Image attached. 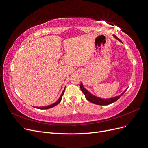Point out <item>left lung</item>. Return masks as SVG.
Returning a JSON list of instances; mask_svg holds the SVG:
<instances>
[{
	"label": "left lung",
	"mask_w": 148,
	"mask_h": 148,
	"mask_svg": "<svg viewBox=\"0 0 148 148\" xmlns=\"http://www.w3.org/2000/svg\"><path fill=\"white\" fill-rule=\"evenodd\" d=\"M113 36L116 39H117L119 42H122V41L120 40L116 36L113 35ZM80 89H81L83 93L85 95V96L87 100L92 103H95V104L99 105V106H107V105L110 104V103H112L114 102L115 101H116L118 99H119L120 97L122 96L124 92L127 90V88L123 92H122V93L121 95H119V96H116L115 97H113L112 98H108V99H102V98H100L99 97L96 96L92 94H91L90 92H89L88 90L84 88L82 83L80 84Z\"/></svg>",
	"instance_id": "obj_1"
}]
</instances>
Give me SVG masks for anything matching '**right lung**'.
I'll list each match as a JSON object with an SVG mask.
<instances>
[{
    "instance_id": "1",
    "label": "right lung",
    "mask_w": 148,
    "mask_h": 148,
    "mask_svg": "<svg viewBox=\"0 0 148 148\" xmlns=\"http://www.w3.org/2000/svg\"><path fill=\"white\" fill-rule=\"evenodd\" d=\"M64 90H65V88H64V89L63 90V92H62V93L61 96H60V97L58 98V99L57 100V101L56 102H54L53 103H52V104H51V105L47 106H45V107H34L36 108H38V109H47V108H52V107H53L54 106H57V104H58V103L60 102V101H62V96H63V94H64Z\"/></svg>"
}]
</instances>
